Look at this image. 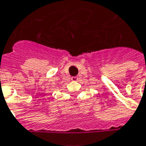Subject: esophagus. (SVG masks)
<instances>
[{
    "label": "esophagus",
    "mask_w": 146,
    "mask_h": 146,
    "mask_svg": "<svg viewBox=\"0 0 146 146\" xmlns=\"http://www.w3.org/2000/svg\"><path fill=\"white\" fill-rule=\"evenodd\" d=\"M71 80H72V81H78V76H73V77H71Z\"/></svg>",
    "instance_id": "34e87169"
}]
</instances>
